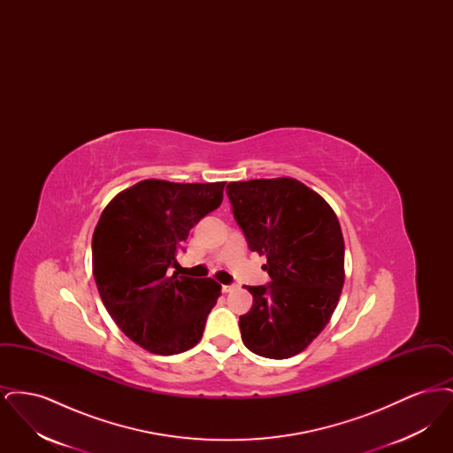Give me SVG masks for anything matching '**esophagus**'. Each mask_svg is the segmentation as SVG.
<instances>
[{
  "label": "esophagus",
  "mask_w": 453,
  "mask_h": 453,
  "mask_svg": "<svg viewBox=\"0 0 453 453\" xmlns=\"http://www.w3.org/2000/svg\"><path fill=\"white\" fill-rule=\"evenodd\" d=\"M236 288V285H222V292L227 294V292H233Z\"/></svg>",
  "instance_id": "obj_1"
}]
</instances>
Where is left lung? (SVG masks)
<instances>
[{
  "label": "left lung",
  "mask_w": 453,
  "mask_h": 453,
  "mask_svg": "<svg viewBox=\"0 0 453 453\" xmlns=\"http://www.w3.org/2000/svg\"><path fill=\"white\" fill-rule=\"evenodd\" d=\"M251 251L266 257L268 285L246 287L242 343L265 358L303 351L329 323L345 283V241L323 196L294 178L233 181L226 188Z\"/></svg>",
  "instance_id": "obj_1"
}]
</instances>
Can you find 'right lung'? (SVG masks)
<instances>
[{"label": "right lung", "instance_id": "1", "mask_svg": "<svg viewBox=\"0 0 453 453\" xmlns=\"http://www.w3.org/2000/svg\"><path fill=\"white\" fill-rule=\"evenodd\" d=\"M226 181L142 180L115 195L95 227L93 277L108 314L135 345L156 355L194 348L220 296L212 279L176 268V250L216 211Z\"/></svg>", "mask_w": 453, "mask_h": 453}]
</instances>
